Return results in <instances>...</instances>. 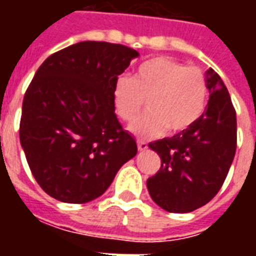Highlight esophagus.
<instances>
[{"label": "esophagus", "instance_id": "esophagus-1", "mask_svg": "<svg viewBox=\"0 0 256 256\" xmlns=\"http://www.w3.org/2000/svg\"><path fill=\"white\" fill-rule=\"evenodd\" d=\"M137 146H138L140 152L148 150V144H146L145 141H137Z\"/></svg>", "mask_w": 256, "mask_h": 256}]
</instances>
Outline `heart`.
Wrapping results in <instances>:
<instances>
[{
	"instance_id": "1",
	"label": "heart",
	"mask_w": 256,
	"mask_h": 256,
	"mask_svg": "<svg viewBox=\"0 0 256 256\" xmlns=\"http://www.w3.org/2000/svg\"><path fill=\"white\" fill-rule=\"evenodd\" d=\"M146 100L148 111L134 120L130 130L138 138H154L167 132L182 133L198 122L208 100L204 74L174 58L158 56L141 63L134 78L119 75L112 89L118 116L132 122Z\"/></svg>"
}]
</instances>
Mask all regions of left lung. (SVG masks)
I'll use <instances>...</instances> for the list:
<instances>
[{"label": "left lung", "mask_w": 256, "mask_h": 256, "mask_svg": "<svg viewBox=\"0 0 256 256\" xmlns=\"http://www.w3.org/2000/svg\"><path fill=\"white\" fill-rule=\"evenodd\" d=\"M210 100L192 128L150 142L162 166L146 186L150 198L168 212H190L220 192L236 154L237 120L224 80L212 68L206 74Z\"/></svg>", "instance_id": "obj_1"}]
</instances>
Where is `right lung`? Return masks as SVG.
Here are the masks:
<instances>
[{
  "label": "right lung",
  "mask_w": 256,
  "mask_h": 256,
  "mask_svg": "<svg viewBox=\"0 0 256 256\" xmlns=\"http://www.w3.org/2000/svg\"><path fill=\"white\" fill-rule=\"evenodd\" d=\"M138 56L132 48L84 41L53 53L27 88L20 144L36 181L64 203L94 200L137 154L112 106L115 79Z\"/></svg>",
  "instance_id": "1"
}]
</instances>
